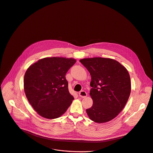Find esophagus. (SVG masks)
Segmentation results:
<instances>
[{
	"label": "esophagus",
	"mask_w": 153,
	"mask_h": 153,
	"mask_svg": "<svg viewBox=\"0 0 153 153\" xmlns=\"http://www.w3.org/2000/svg\"><path fill=\"white\" fill-rule=\"evenodd\" d=\"M79 95L82 98H85L87 96V93L85 91H82L79 93Z\"/></svg>",
	"instance_id": "1"
}]
</instances>
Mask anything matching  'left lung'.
Here are the masks:
<instances>
[{
	"label": "left lung",
	"mask_w": 153,
	"mask_h": 153,
	"mask_svg": "<svg viewBox=\"0 0 153 153\" xmlns=\"http://www.w3.org/2000/svg\"><path fill=\"white\" fill-rule=\"evenodd\" d=\"M80 62L91 76L89 94L93 105L86 109L89 118L97 123L111 121L124 109L131 92L127 70L111 58H84Z\"/></svg>",
	"instance_id": "obj_1"
}]
</instances>
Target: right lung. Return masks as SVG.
Instances as JSON below:
<instances>
[{
  "label": "right lung",
  "instance_id": "obj_1",
  "mask_svg": "<svg viewBox=\"0 0 153 153\" xmlns=\"http://www.w3.org/2000/svg\"><path fill=\"white\" fill-rule=\"evenodd\" d=\"M74 58L50 57L38 60L26 70L24 91L29 103L41 117H61L74 97L68 91L65 74L76 63Z\"/></svg>",
  "mask_w": 153,
  "mask_h": 153
}]
</instances>
